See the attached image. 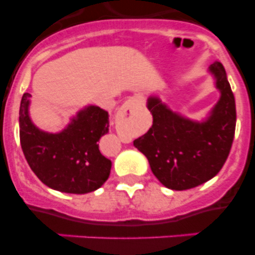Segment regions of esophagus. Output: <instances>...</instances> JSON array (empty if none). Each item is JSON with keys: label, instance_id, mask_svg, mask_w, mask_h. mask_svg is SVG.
I'll list each match as a JSON object with an SVG mask.
<instances>
[{"label": "esophagus", "instance_id": "obj_1", "mask_svg": "<svg viewBox=\"0 0 255 255\" xmlns=\"http://www.w3.org/2000/svg\"><path fill=\"white\" fill-rule=\"evenodd\" d=\"M140 105H141V101L139 100L138 97H135V96L130 97L129 100L126 101V102L121 106V108L119 110V112H117V116H116L117 125L124 120V117H125L126 115L131 114V112L134 111V110H136Z\"/></svg>", "mask_w": 255, "mask_h": 255}]
</instances>
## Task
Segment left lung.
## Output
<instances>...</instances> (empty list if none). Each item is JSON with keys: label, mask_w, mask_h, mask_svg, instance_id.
Segmentation results:
<instances>
[{"label": "left lung", "mask_w": 255, "mask_h": 255, "mask_svg": "<svg viewBox=\"0 0 255 255\" xmlns=\"http://www.w3.org/2000/svg\"><path fill=\"white\" fill-rule=\"evenodd\" d=\"M221 98L204 123L175 114L157 97L148 98L153 125L134 145L166 188L188 190L216 176L226 162L236 126L235 98L220 61L209 67Z\"/></svg>", "instance_id": "obj_1"}]
</instances>
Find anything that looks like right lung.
<instances>
[{"label":"right lung","mask_w":255,"mask_h":255,"mask_svg":"<svg viewBox=\"0 0 255 255\" xmlns=\"http://www.w3.org/2000/svg\"><path fill=\"white\" fill-rule=\"evenodd\" d=\"M29 97L25 93L21 98L19 125L20 144L31 171L44 185L62 193L85 194L101 188L112 166L97 144L108 132V112L89 106L64 131L48 134L31 124Z\"/></svg>","instance_id":"add662e5"}]
</instances>
